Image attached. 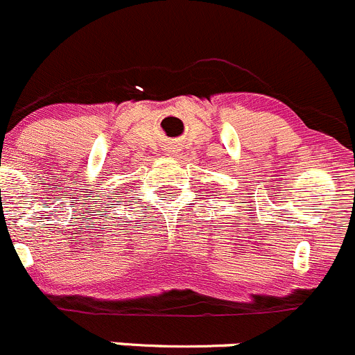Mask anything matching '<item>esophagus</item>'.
Wrapping results in <instances>:
<instances>
[{
	"mask_svg": "<svg viewBox=\"0 0 355 355\" xmlns=\"http://www.w3.org/2000/svg\"><path fill=\"white\" fill-rule=\"evenodd\" d=\"M166 152L169 153V155H174V153H178V148H176V146H167Z\"/></svg>",
	"mask_w": 355,
	"mask_h": 355,
	"instance_id": "34e87169",
	"label": "esophagus"
}]
</instances>
